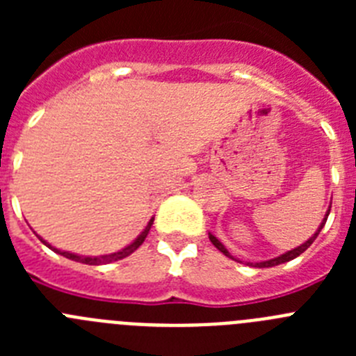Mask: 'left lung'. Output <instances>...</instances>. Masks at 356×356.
Here are the masks:
<instances>
[{
	"mask_svg": "<svg viewBox=\"0 0 356 356\" xmlns=\"http://www.w3.org/2000/svg\"><path fill=\"white\" fill-rule=\"evenodd\" d=\"M328 213H330V210H328ZM328 213H326V217H325V221L321 222V226H319V229H317L316 234L312 235V237L308 238L307 242H305V244H301V246H298V248H294V250H291V251H287V253H284V254H280V257H276V259H271V260H266V262H259V264H251V266H254V267H273V266H280V264H285V262H289V260H292V259H296V257H300L301 253H303V251H307L308 248H310V244H312L314 241H316L317 238V235H319V232L321 229H323V226H325V222H326V219H328ZM210 237V242H212L213 246L217 248V250L221 251L222 254H226V257H229V259H234V257H232V254L228 253V250H226L225 246H222L221 242L217 241L216 237H213V235H209ZM235 260V259H234Z\"/></svg>",
	"mask_w": 356,
	"mask_h": 356,
	"instance_id": "obj_1",
	"label": "left lung"
}]
</instances>
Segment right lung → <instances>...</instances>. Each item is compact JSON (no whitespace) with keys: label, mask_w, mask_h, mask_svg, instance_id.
I'll list each match as a JSON object with an SVG mask.
<instances>
[{"label":"right lung","mask_w":356,"mask_h":356,"mask_svg":"<svg viewBox=\"0 0 356 356\" xmlns=\"http://www.w3.org/2000/svg\"><path fill=\"white\" fill-rule=\"evenodd\" d=\"M151 225H153V219H151V221L147 222V226H146V228H144V232H143V234H140L139 237L135 238V241L131 242L130 246H127V248H124V250L118 251V253L103 254V257H80V254L67 253V251H60V250H56V248H53L51 244H48V242H46V241H42V238H40V237H39V238H40V241L44 242V244H46V246L49 248V250H53V251H55V253H60V254H64L65 259H69V260H74V262L89 264V266H99V264H108V262H115V260H121V259H124V257H128V254H131V253H134V251L137 250V248H139L140 244H143V242H144V238L147 237V234H149V228H151Z\"/></svg>","instance_id":"add662e5"}]
</instances>
